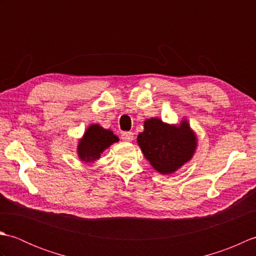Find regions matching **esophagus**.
Masks as SVG:
<instances>
[{"label": "esophagus", "instance_id": "esophagus-1", "mask_svg": "<svg viewBox=\"0 0 256 256\" xmlns=\"http://www.w3.org/2000/svg\"><path fill=\"white\" fill-rule=\"evenodd\" d=\"M133 133L132 132H123L122 134H121V138L123 140H125V142H130V140H133Z\"/></svg>", "mask_w": 256, "mask_h": 256}]
</instances>
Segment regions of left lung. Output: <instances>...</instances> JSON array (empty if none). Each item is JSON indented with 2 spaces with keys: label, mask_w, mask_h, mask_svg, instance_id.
<instances>
[{
  "label": "left lung",
  "mask_w": 256,
  "mask_h": 256,
  "mask_svg": "<svg viewBox=\"0 0 256 256\" xmlns=\"http://www.w3.org/2000/svg\"><path fill=\"white\" fill-rule=\"evenodd\" d=\"M138 142L145 157L160 174H172L188 162L196 148V136L184 121L179 126L162 123L160 118H148Z\"/></svg>",
  "instance_id": "8db88e82"
}]
</instances>
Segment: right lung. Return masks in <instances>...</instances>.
Returning a JSON list of instances; mask_svg holds the SVG:
<instances>
[{
	"label": "right lung",
	"mask_w": 256,
	"mask_h": 256,
	"mask_svg": "<svg viewBox=\"0 0 256 256\" xmlns=\"http://www.w3.org/2000/svg\"><path fill=\"white\" fill-rule=\"evenodd\" d=\"M118 140L116 135H114L110 130L102 128L98 124L91 125L84 133V138L80 140L78 154L82 160H96L99 158L103 150Z\"/></svg>",
	"instance_id": "add662e5"
}]
</instances>
